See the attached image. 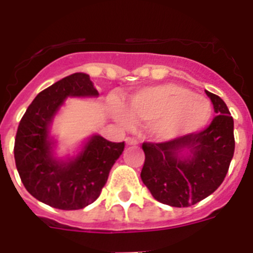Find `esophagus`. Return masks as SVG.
Returning <instances> with one entry per match:
<instances>
[{"mask_svg": "<svg viewBox=\"0 0 253 253\" xmlns=\"http://www.w3.org/2000/svg\"><path fill=\"white\" fill-rule=\"evenodd\" d=\"M125 143H126L128 146H137V144H138V140L135 139V138L126 137V138H125Z\"/></svg>", "mask_w": 253, "mask_h": 253, "instance_id": "obj_1", "label": "esophagus"}]
</instances>
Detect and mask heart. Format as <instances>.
Listing matches in <instances>:
<instances>
[{"instance_id":"obj_1","label":"heart","mask_w":253,"mask_h":253,"mask_svg":"<svg viewBox=\"0 0 253 253\" xmlns=\"http://www.w3.org/2000/svg\"><path fill=\"white\" fill-rule=\"evenodd\" d=\"M211 104L175 84L144 87L134 92L126 107L113 105V116L120 125L130 128L134 123L151 125L158 139H172L202 129L211 116Z\"/></svg>"}]
</instances>
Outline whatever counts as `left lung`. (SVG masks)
<instances>
[{
	"mask_svg": "<svg viewBox=\"0 0 253 253\" xmlns=\"http://www.w3.org/2000/svg\"><path fill=\"white\" fill-rule=\"evenodd\" d=\"M215 118L208 128L161 143H143L140 177L156 200L186 208L213 194L224 180L234 153L233 118L219 96L205 91ZM182 151H189L187 156Z\"/></svg>",
	"mask_w": 253,
	"mask_h": 253,
	"instance_id": "1",
	"label": "left lung"
}]
</instances>
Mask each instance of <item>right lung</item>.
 Masks as SVG:
<instances>
[{"label":"right lung","instance_id":"add662e5","mask_svg":"<svg viewBox=\"0 0 253 253\" xmlns=\"http://www.w3.org/2000/svg\"><path fill=\"white\" fill-rule=\"evenodd\" d=\"M69 96L96 97L99 92L90 76L73 73L38 93L20 120L13 154L20 178L31 195L49 207L77 210L99 198L125 144L92 135L77 157L57 160L49 126Z\"/></svg>","mask_w":253,"mask_h":253}]
</instances>
